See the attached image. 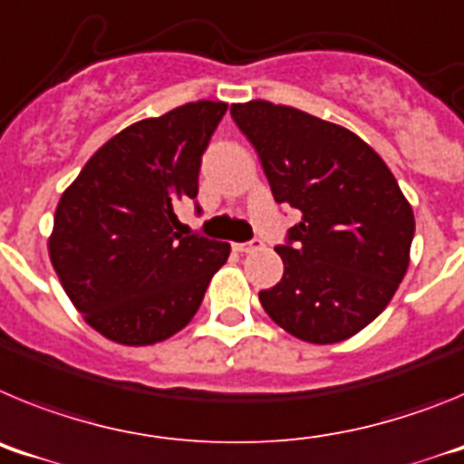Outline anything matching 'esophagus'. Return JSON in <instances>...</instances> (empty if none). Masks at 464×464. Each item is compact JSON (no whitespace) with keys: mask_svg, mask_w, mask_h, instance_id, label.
I'll return each mask as SVG.
<instances>
[{"mask_svg":"<svg viewBox=\"0 0 464 464\" xmlns=\"http://www.w3.org/2000/svg\"><path fill=\"white\" fill-rule=\"evenodd\" d=\"M260 246H262V241L253 239V241H246V244H235V251H239V253H253V251H257Z\"/></svg>","mask_w":464,"mask_h":464,"instance_id":"1","label":"esophagus"}]
</instances>
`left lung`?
Wrapping results in <instances>:
<instances>
[{
  "label": "left lung",
  "mask_w": 464,
  "mask_h": 464,
  "mask_svg": "<svg viewBox=\"0 0 464 464\" xmlns=\"http://www.w3.org/2000/svg\"><path fill=\"white\" fill-rule=\"evenodd\" d=\"M278 204L299 208L283 278L262 309L306 343H337L391 304L411 260L416 220L381 155L334 122L267 100L232 104Z\"/></svg>",
  "instance_id": "8db88e82"
}]
</instances>
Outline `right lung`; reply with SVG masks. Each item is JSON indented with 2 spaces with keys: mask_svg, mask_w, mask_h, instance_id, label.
Returning <instances> with one entry per match:
<instances>
[{
  "mask_svg": "<svg viewBox=\"0 0 464 464\" xmlns=\"http://www.w3.org/2000/svg\"><path fill=\"white\" fill-rule=\"evenodd\" d=\"M225 102H188L125 127L85 162L55 208L48 256L102 337L150 346L181 332L229 244L181 235L176 204L197 176Z\"/></svg>",
  "mask_w": 464,
  "mask_h": 464,
  "instance_id": "add662e5",
  "label": "right lung"
}]
</instances>
